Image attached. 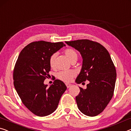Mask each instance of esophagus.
I'll list each match as a JSON object with an SVG mask.
<instances>
[{
	"mask_svg": "<svg viewBox=\"0 0 131 131\" xmlns=\"http://www.w3.org/2000/svg\"><path fill=\"white\" fill-rule=\"evenodd\" d=\"M71 84H70V83H66V87L68 88H70L71 86Z\"/></svg>",
	"mask_w": 131,
	"mask_h": 131,
	"instance_id": "1",
	"label": "esophagus"
}]
</instances>
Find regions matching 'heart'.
Returning a JSON list of instances; mask_svg holds the SVG:
<instances>
[{
  "label": "heart",
  "mask_w": 131,
  "mask_h": 131,
  "mask_svg": "<svg viewBox=\"0 0 131 131\" xmlns=\"http://www.w3.org/2000/svg\"><path fill=\"white\" fill-rule=\"evenodd\" d=\"M65 54L71 63L75 61L77 62V60H78V53L76 50L73 49H66L65 50ZM56 57V53H53L50 56L49 58V64L51 67H53L54 66ZM75 72L73 71H60L58 73L57 77L60 81L65 82H69L75 77Z\"/></svg>",
  "instance_id": "obj_1"
}]
</instances>
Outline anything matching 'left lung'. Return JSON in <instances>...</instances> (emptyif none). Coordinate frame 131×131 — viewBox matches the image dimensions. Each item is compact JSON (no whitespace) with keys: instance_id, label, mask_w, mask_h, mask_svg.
<instances>
[{"instance_id":"1","label":"left lung","mask_w":131,"mask_h":131,"mask_svg":"<svg viewBox=\"0 0 131 131\" xmlns=\"http://www.w3.org/2000/svg\"><path fill=\"white\" fill-rule=\"evenodd\" d=\"M81 53L83 59L77 83L88 81L86 89L79 87L76 96L78 109L83 114L95 116L101 114L114 95L116 72L106 49L99 43L88 39L65 42Z\"/></svg>"}]
</instances>
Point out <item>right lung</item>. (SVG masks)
Masks as SVG:
<instances>
[{"instance_id": "obj_1", "label": "right lung", "mask_w": 131, "mask_h": 131, "mask_svg": "<svg viewBox=\"0 0 131 131\" xmlns=\"http://www.w3.org/2000/svg\"><path fill=\"white\" fill-rule=\"evenodd\" d=\"M65 45L40 40L26 46L20 52L13 70V84L25 106L39 116L51 114L57 108L66 86L54 80L49 88L44 81L49 76V58Z\"/></svg>"}]
</instances>
